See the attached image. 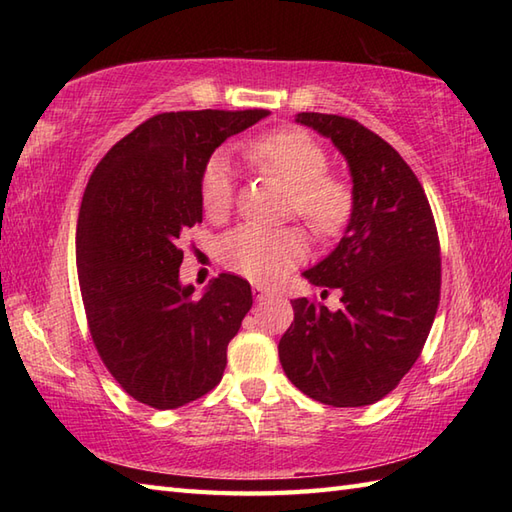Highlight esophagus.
Returning a JSON list of instances; mask_svg holds the SVG:
<instances>
[{"label":"esophagus","mask_w":512,"mask_h":512,"mask_svg":"<svg viewBox=\"0 0 512 512\" xmlns=\"http://www.w3.org/2000/svg\"><path fill=\"white\" fill-rule=\"evenodd\" d=\"M253 292H255V299H257V301H264L266 297L275 295V292L270 290L268 286H264V284H253Z\"/></svg>","instance_id":"esophagus-1"}]
</instances>
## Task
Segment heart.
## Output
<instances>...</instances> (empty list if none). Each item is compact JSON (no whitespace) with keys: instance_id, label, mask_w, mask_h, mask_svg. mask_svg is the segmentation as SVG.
Masks as SVG:
<instances>
[{"instance_id":"1","label":"heart","mask_w":512,"mask_h":512,"mask_svg":"<svg viewBox=\"0 0 512 512\" xmlns=\"http://www.w3.org/2000/svg\"><path fill=\"white\" fill-rule=\"evenodd\" d=\"M242 156L259 171L286 184L290 209L319 237L343 231L354 209V193L345 180L330 176L328 154L303 129H275L242 147ZM200 200L209 217H222L233 202V169L224 154H213L200 178ZM222 262L239 275L270 281L286 275L308 257L299 228L242 224L220 244Z\"/></svg>"}]
</instances>
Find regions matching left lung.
<instances>
[{"label":"left lung","mask_w":512,"mask_h":512,"mask_svg":"<svg viewBox=\"0 0 512 512\" xmlns=\"http://www.w3.org/2000/svg\"><path fill=\"white\" fill-rule=\"evenodd\" d=\"M341 151L354 209L341 242L303 270L312 286L339 288L341 310L306 297L279 341L290 383L332 407H365L387 396L413 363L436 319L440 242L427 195L398 151L352 118L295 116ZM328 292V290H325Z\"/></svg>","instance_id":"left-lung-1"}]
</instances>
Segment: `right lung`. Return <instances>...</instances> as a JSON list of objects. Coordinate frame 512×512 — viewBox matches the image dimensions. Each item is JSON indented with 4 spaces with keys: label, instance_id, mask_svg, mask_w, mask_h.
Wrapping results in <instances>:
<instances>
[{
    "label": "right lung",
    "instance_id": "1",
    "mask_svg": "<svg viewBox=\"0 0 512 512\" xmlns=\"http://www.w3.org/2000/svg\"><path fill=\"white\" fill-rule=\"evenodd\" d=\"M268 114H158L118 140L85 187L76 270L92 341L143 405L176 409L222 380L253 292L224 273L193 297L180 281V237L202 222L200 178L213 151Z\"/></svg>",
    "mask_w": 512,
    "mask_h": 512
}]
</instances>
